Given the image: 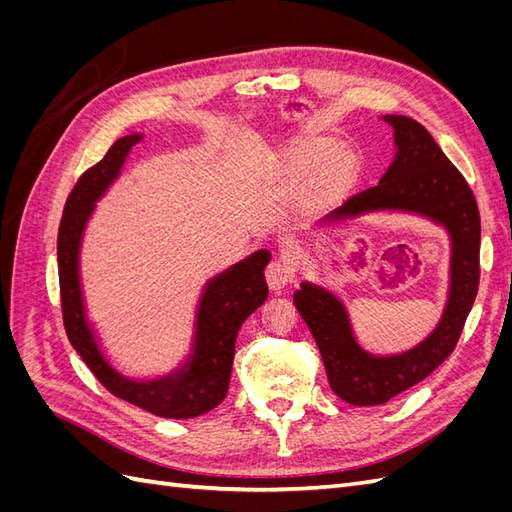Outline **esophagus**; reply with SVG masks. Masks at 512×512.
Listing matches in <instances>:
<instances>
[{"mask_svg":"<svg viewBox=\"0 0 512 512\" xmlns=\"http://www.w3.org/2000/svg\"><path fill=\"white\" fill-rule=\"evenodd\" d=\"M265 277H267V284H269L271 290H282L292 280V269H290L288 262L277 258V260L269 262V267L265 271Z\"/></svg>","mask_w":512,"mask_h":512,"instance_id":"obj_1","label":"esophagus"}]
</instances>
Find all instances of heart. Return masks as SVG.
<instances>
[{
	"label": "heart",
	"instance_id": "1",
	"mask_svg": "<svg viewBox=\"0 0 512 512\" xmlns=\"http://www.w3.org/2000/svg\"><path fill=\"white\" fill-rule=\"evenodd\" d=\"M354 156L346 147H337L331 136L307 134L294 141L282 156V175L290 183L312 177L320 192H337L352 179Z\"/></svg>",
	"mask_w": 512,
	"mask_h": 512
}]
</instances>
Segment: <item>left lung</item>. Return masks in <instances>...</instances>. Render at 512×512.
I'll list each match as a JSON object with an SVG mask.
<instances>
[{"mask_svg":"<svg viewBox=\"0 0 512 512\" xmlns=\"http://www.w3.org/2000/svg\"><path fill=\"white\" fill-rule=\"evenodd\" d=\"M382 119L395 130V162L378 185L356 192L333 215L401 209L444 224L453 239L451 294L425 342L404 354L371 356L354 342L344 305L327 290L301 284L294 305L316 339L333 393L352 406L386 404L436 371L459 342L480 282V215L468 181L421 123L404 115Z\"/></svg>","mask_w":512,"mask_h":512,"instance_id":"obj_1","label":"left lung"}]
</instances>
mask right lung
Returning <instances> with one entry per match:
<instances>
[{
    "label": "right lung",
    "mask_w": 512,
    "mask_h": 512,
    "mask_svg": "<svg viewBox=\"0 0 512 512\" xmlns=\"http://www.w3.org/2000/svg\"><path fill=\"white\" fill-rule=\"evenodd\" d=\"M138 141L141 134L119 138L98 164L79 177L66 200L57 235L61 316L72 348L81 354L91 374L108 393L162 418H194L220 406L228 393L237 333L247 316L267 301L265 267L271 254L260 250L209 282L198 309L194 356L179 374L153 382H132L119 376L104 361L83 314L79 245L94 203L119 175L130 149Z\"/></svg>",
    "instance_id": "obj_1"
}]
</instances>
